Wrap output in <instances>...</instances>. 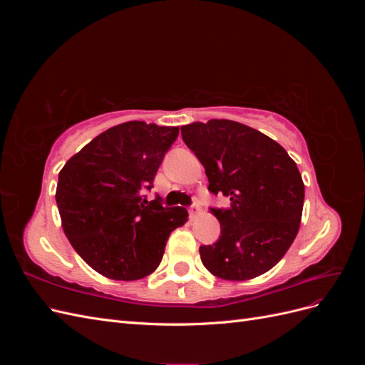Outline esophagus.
<instances>
[{"mask_svg":"<svg viewBox=\"0 0 365 365\" xmlns=\"http://www.w3.org/2000/svg\"><path fill=\"white\" fill-rule=\"evenodd\" d=\"M197 212H201V202L195 200L193 204L189 207V213H190V215H196Z\"/></svg>","mask_w":365,"mask_h":365,"instance_id":"34e87169","label":"esophagus"}]
</instances>
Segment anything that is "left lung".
I'll use <instances>...</instances> for the list:
<instances>
[{"mask_svg": "<svg viewBox=\"0 0 365 365\" xmlns=\"http://www.w3.org/2000/svg\"><path fill=\"white\" fill-rule=\"evenodd\" d=\"M181 134L205 168L208 192L230 197V207L210 208L220 236L200 247L204 267L225 280L269 271L300 227L304 184L297 164L277 141L237 121H196Z\"/></svg>", "mask_w": 365, "mask_h": 365, "instance_id": "1", "label": "left lung"}]
</instances>
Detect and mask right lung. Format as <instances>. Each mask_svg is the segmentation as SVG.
<instances>
[{
  "label": "right lung",
  "instance_id": "add662e5",
  "mask_svg": "<svg viewBox=\"0 0 365 365\" xmlns=\"http://www.w3.org/2000/svg\"><path fill=\"white\" fill-rule=\"evenodd\" d=\"M180 128L126 121L102 132L59 173L56 202L65 236L98 274L138 280L158 268L184 207L146 200Z\"/></svg>",
  "mask_w": 365,
  "mask_h": 365
}]
</instances>
